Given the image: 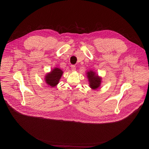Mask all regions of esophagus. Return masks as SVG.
Returning <instances> with one entry per match:
<instances>
[{
    "instance_id": "34e87169",
    "label": "esophagus",
    "mask_w": 149,
    "mask_h": 149,
    "mask_svg": "<svg viewBox=\"0 0 149 149\" xmlns=\"http://www.w3.org/2000/svg\"><path fill=\"white\" fill-rule=\"evenodd\" d=\"M71 70H72V71H75V70H76V67H75V65H71Z\"/></svg>"
}]
</instances>
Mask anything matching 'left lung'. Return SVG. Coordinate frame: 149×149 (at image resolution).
<instances>
[{"label": "left lung", "instance_id": "obj_1", "mask_svg": "<svg viewBox=\"0 0 149 149\" xmlns=\"http://www.w3.org/2000/svg\"><path fill=\"white\" fill-rule=\"evenodd\" d=\"M87 77L90 82V86L92 89H96L99 87L101 84V78L95 75L93 71H88L87 72Z\"/></svg>", "mask_w": 149, "mask_h": 149}]
</instances>
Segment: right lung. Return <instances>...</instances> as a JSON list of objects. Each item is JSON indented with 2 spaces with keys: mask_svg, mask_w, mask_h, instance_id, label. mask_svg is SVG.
Wrapping results in <instances>:
<instances>
[{
  "mask_svg": "<svg viewBox=\"0 0 149 149\" xmlns=\"http://www.w3.org/2000/svg\"><path fill=\"white\" fill-rule=\"evenodd\" d=\"M62 71L58 68H54L49 74L45 77V81L49 86L54 87L58 84L62 75Z\"/></svg>",
  "mask_w": 149,
  "mask_h": 149,
  "instance_id": "right-lung-1",
  "label": "right lung"
}]
</instances>
